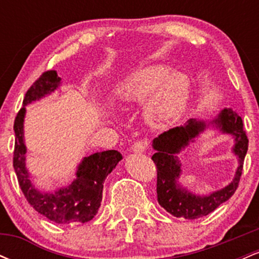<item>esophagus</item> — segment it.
<instances>
[{
	"label": "esophagus",
	"instance_id": "esophagus-1",
	"mask_svg": "<svg viewBox=\"0 0 259 259\" xmlns=\"http://www.w3.org/2000/svg\"><path fill=\"white\" fill-rule=\"evenodd\" d=\"M132 148L134 152H145L148 148V141L147 140H139V141L134 142Z\"/></svg>",
	"mask_w": 259,
	"mask_h": 259
}]
</instances>
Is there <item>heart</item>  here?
I'll return each instance as SVG.
<instances>
[{"instance_id": "b5f03b06", "label": "heart", "mask_w": 259, "mask_h": 259, "mask_svg": "<svg viewBox=\"0 0 259 259\" xmlns=\"http://www.w3.org/2000/svg\"><path fill=\"white\" fill-rule=\"evenodd\" d=\"M191 81L183 73H174L168 65L152 64L127 75L117 88L124 105L142 103L148 99V117L156 123H167L185 111Z\"/></svg>"}]
</instances>
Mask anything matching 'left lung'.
<instances>
[{"label":"left lung","instance_id":"obj_1","mask_svg":"<svg viewBox=\"0 0 259 259\" xmlns=\"http://www.w3.org/2000/svg\"><path fill=\"white\" fill-rule=\"evenodd\" d=\"M210 124L225 134L235 138L234 153L239 158V167L233 181L219 191L208 196H196L186 191L178 184L181 173V164L177 153L189 145L196 136L206 129L204 121L190 119L186 125L169 129L153 140L152 146L156 153L152 160L157 167V200L168 213L178 218L197 219L228 201L236 191L242 174L243 160L248 150V139L243 130L241 117L231 108H224Z\"/></svg>","mask_w":259,"mask_h":259}]
</instances>
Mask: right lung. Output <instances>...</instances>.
<instances>
[{
	"label": "right lung",
	"instance_id": "add662e5",
	"mask_svg": "<svg viewBox=\"0 0 259 259\" xmlns=\"http://www.w3.org/2000/svg\"><path fill=\"white\" fill-rule=\"evenodd\" d=\"M61 85V78L56 70H47L26 91L23 107L14 120L13 167L18 183L26 201L40 214L58 224L86 223L96 215L102 201L103 183L113 168L123 158L115 150L96 152L85 157L76 171V179L67 187H61L53 194H42L35 189L29 180V171L25 167L26 147L24 144L25 106L46 95L51 94Z\"/></svg>",
	"mask_w": 259,
	"mask_h": 259
}]
</instances>
